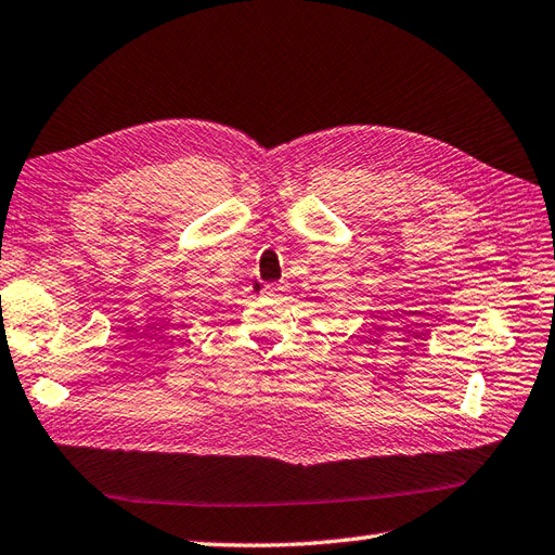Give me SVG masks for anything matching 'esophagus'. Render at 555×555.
I'll return each mask as SVG.
<instances>
[{"mask_svg":"<svg viewBox=\"0 0 555 555\" xmlns=\"http://www.w3.org/2000/svg\"><path fill=\"white\" fill-rule=\"evenodd\" d=\"M262 293L269 297H276L283 293V286H276V283H269V286H262Z\"/></svg>","mask_w":555,"mask_h":555,"instance_id":"34e87169","label":"esophagus"}]
</instances>
